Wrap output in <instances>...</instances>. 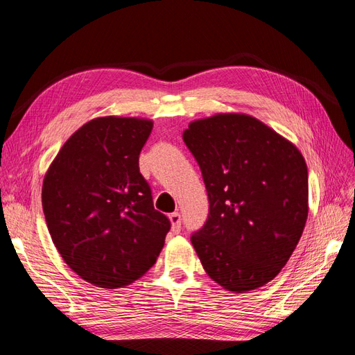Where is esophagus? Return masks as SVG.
Wrapping results in <instances>:
<instances>
[{
	"label": "esophagus",
	"instance_id": "1",
	"mask_svg": "<svg viewBox=\"0 0 355 355\" xmlns=\"http://www.w3.org/2000/svg\"><path fill=\"white\" fill-rule=\"evenodd\" d=\"M170 218V222H171V230H173V232H179L180 228H182V218L180 214L178 211L168 214Z\"/></svg>",
	"mask_w": 355,
	"mask_h": 355
}]
</instances>
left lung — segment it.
Returning <instances> with one entry per match:
<instances>
[{"label":"left lung","mask_w":355,"mask_h":355,"mask_svg":"<svg viewBox=\"0 0 355 355\" xmlns=\"http://www.w3.org/2000/svg\"><path fill=\"white\" fill-rule=\"evenodd\" d=\"M184 142L200 166L209 214L191 243L213 282L231 292L282 271L308 216V170L295 145L249 115L191 123Z\"/></svg>","instance_id":"8db88e82"}]
</instances>
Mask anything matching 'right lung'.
<instances>
[{
    "label": "right lung",
    "mask_w": 355,
    "mask_h": 355,
    "mask_svg": "<svg viewBox=\"0 0 355 355\" xmlns=\"http://www.w3.org/2000/svg\"><path fill=\"white\" fill-rule=\"evenodd\" d=\"M153 121L102 116L62 146L42 184V210L72 271L105 288L133 283L153 268L171 223L154 209L139 154Z\"/></svg>",
    "instance_id": "1"
}]
</instances>
